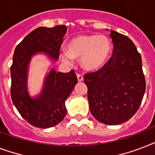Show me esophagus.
<instances>
[{
  "instance_id": "34e87169",
  "label": "esophagus",
  "mask_w": 155,
  "mask_h": 155,
  "mask_svg": "<svg viewBox=\"0 0 155 155\" xmlns=\"http://www.w3.org/2000/svg\"><path fill=\"white\" fill-rule=\"evenodd\" d=\"M77 79H78V81H79V82H82L83 80H84V77H83V75H80V74H77Z\"/></svg>"
}]
</instances>
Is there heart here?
Listing matches in <instances>:
<instances>
[{
    "mask_svg": "<svg viewBox=\"0 0 155 155\" xmlns=\"http://www.w3.org/2000/svg\"><path fill=\"white\" fill-rule=\"evenodd\" d=\"M112 51V42L105 35L83 34L73 37L67 44V51L61 54L63 62L71 63L80 58L84 70H100L107 63Z\"/></svg>",
    "mask_w": 155,
    "mask_h": 155,
    "instance_id": "1",
    "label": "heart"
}]
</instances>
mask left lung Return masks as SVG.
Segmentation results:
<instances>
[{"label": "left lung", "instance_id": "1", "mask_svg": "<svg viewBox=\"0 0 155 155\" xmlns=\"http://www.w3.org/2000/svg\"><path fill=\"white\" fill-rule=\"evenodd\" d=\"M113 56L97 72L84 75L92 116L105 125L127 121L141 105L146 91L142 57L134 42L110 30Z\"/></svg>", "mask_w": 155, "mask_h": 155}]
</instances>
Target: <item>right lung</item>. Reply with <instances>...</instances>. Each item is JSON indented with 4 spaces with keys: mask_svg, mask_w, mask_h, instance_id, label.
<instances>
[{
    "mask_svg": "<svg viewBox=\"0 0 155 155\" xmlns=\"http://www.w3.org/2000/svg\"><path fill=\"white\" fill-rule=\"evenodd\" d=\"M67 32L66 25L53 28L38 27L33 30L16 47L11 73V98L21 117L35 127H53L67 114L65 101L77 84L74 71H56L54 64L58 60L59 48ZM44 54L51 61L42 91L32 97L28 90V76L34 56Z\"/></svg>",
    "mask_w": 155,
    "mask_h": 155,
    "instance_id": "obj_1",
    "label": "right lung"
}]
</instances>
